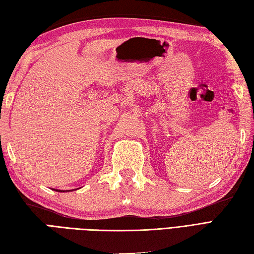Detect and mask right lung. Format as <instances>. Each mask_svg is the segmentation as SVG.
Listing matches in <instances>:
<instances>
[{
    "mask_svg": "<svg viewBox=\"0 0 254 254\" xmlns=\"http://www.w3.org/2000/svg\"><path fill=\"white\" fill-rule=\"evenodd\" d=\"M58 190V191H63V190Z\"/></svg>",
    "mask_w": 254,
    "mask_h": 254,
    "instance_id": "right-lung-1",
    "label": "right lung"
}]
</instances>
